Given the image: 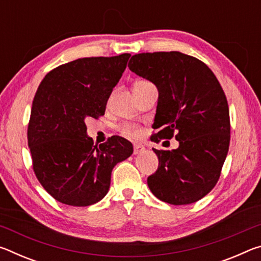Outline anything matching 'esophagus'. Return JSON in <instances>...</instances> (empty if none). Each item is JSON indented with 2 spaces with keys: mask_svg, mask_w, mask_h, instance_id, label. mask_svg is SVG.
Listing matches in <instances>:
<instances>
[{
  "mask_svg": "<svg viewBox=\"0 0 261 261\" xmlns=\"http://www.w3.org/2000/svg\"><path fill=\"white\" fill-rule=\"evenodd\" d=\"M145 152V146L144 145H141V144H135L134 145V154H141V153H144Z\"/></svg>",
  "mask_w": 261,
  "mask_h": 261,
  "instance_id": "1",
  "label": "esophagus"
}]
</instances>
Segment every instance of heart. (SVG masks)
Instances as JSON below:
<instances>
[{
    "mask_svg": "<svg viewBox=\"0 0 261 261\" xmlns=\"http://www.w3.org/2000/svg\"><path fill=\"white\" fill-rule=\"evenodd\" d=\"M136 84H148V83L147 82H138V83H136ZM122 130H123V134H124L125 136H129V137L138 136L139 132H140L138 127H136L135 125H131V124L123 125Z\"/></svg>",
    "mask_w": 261,
    "mask_h": 261,
    "instance_id": "obj_1",
    "label": "heart"
}]
</instances>
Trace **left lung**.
Wrapping results in <instances>:
<instances>
[{
    "label": "left lung",
    "mask_w": 261,
    "mask_h": 261,
    "mask_svg": "<svg viewBox=\"0 0 261 261\" xmlns=\"http://www.w3.org/2000/svg\"><path fill=\"white\" fill-rule=\"evenodd\" d=\"M129 69L159 92L153 140L170 139L179 146L158 151L159 168L147 178L158 199L188 205L215 187L230 141L227 98L212 70L180 51L143 53L131 57Z\"/></svg>",
    "instance_id": "left-lung-1"
}]
</instances>
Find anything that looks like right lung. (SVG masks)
Here are the masks:
<instances>
[{
	"instance_id": "obj_1",
	"label": "right lung",
	"mask_w": 261,
	"mask_h": 261,
	"mask_svg": "<svg viewBox=\"0 0 261 261\" xmlns=\"http://www.w3.org/2000/svg\"><path fill=\"white\" fill-rule=\"evenodd\" d=\"M130 54L84 57L46 74L35 93L28 130L35 176L57 201L90 206L110 187L114 167L134 153L130 141L113 136L94 146L86 118L105 114Z\"/></svg>"
}]
</instances>
